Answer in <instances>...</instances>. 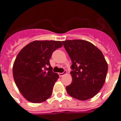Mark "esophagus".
Returning <instances> with one entry per match:
<instances>
[{
	"instance_id": "obj_1",
	"label": "esophagus",
	"mask_w": 121,
	"mask_h": 121,
	"mask_svg": "<svg viewBox=\"0 0 121 121\" xmlns=\"http://www.w3.org/2000/svg\"><path fill=\"white\" fill-rule=\"evenodd\" d=\"M67 73V71L66 70H64V71L63 72V73H58V75H59L60 77H63V75H64L65 74H66Z\"/></svg>"
}]
</instances>
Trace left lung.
Here are the masks:
<instances>
[{
    "label": "left lung",
    "mask_w": 121,
    "mask_h": 121,
    "mask_svg": "<svg viewBox=\"0 0 121 121\" xmlns=\"http://www.w3.org/2000/svg\"><path fill=\"white\" fill-rule=\"evenodd\" d=\"M72 61V82L67 92L77 99L85 101L94 97L105 81L108 64L101 51L86 40L63 41Z\"/></svg>",
    "instance_id": "left-lung-1"
}]
</instances>
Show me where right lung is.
I'll list each match as a JSON object with an SVG mask.
<instances>
[{
  "mask_svg": "<svg viewBox=\"0 0 121 121\" xmlns=\"http://www.w3.org/2000/svg\"><path fill=\"white\" fill-rule=\"evenodd\" d=\"M63 46L61 41L35 40L24 47L13 66L14 82L28 101L41 103L50 97L59 78L52 71L50 58L54 51Z\"/></svg>",
  "mask_w": 121,
  "mask_h": 121,
  "instance_id": "1",
  "label": "right lung"
}]
</instances>
